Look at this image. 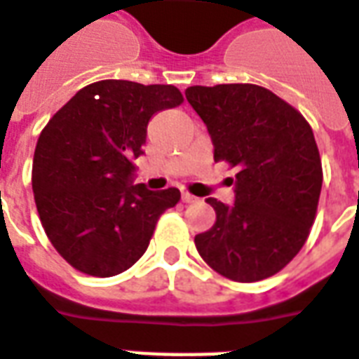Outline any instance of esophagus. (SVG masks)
<instances>
[{"label": "esophagus", "instance_id": "obj_1", "mask_svg": "<svg viewBox=\"0 0 359 359\" xmlns=\"http://www.w3.org/2000/svg\"><path fill=\"white\" fill-rule=\"evenodd\" d=\"M180 200L184 201V203H196V201H198V198H196V196H192V194L182 192L180 194Z\"/></svg>", "mask_w": 359, "mask_h": 359}]
</instances>
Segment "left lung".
<instances>
[{"label": "left lung", "instance_id": "1", "mask_svg": "<svg viewBox=\"0 0 359 359\" xmlns=\"http://www.w3.org/2000/svg\"><path fill=\"white\" fill-rule=\"evenodd\" d=\"M187 100L203 119L215 161L238 169L233 203L209 198L217 220L196 249L228 280L259 281L293 261L314 224L321 159L301 114L264 87L194 85Z\"/></svg>", "mask_w": 359, "mask_h": 359}]
</instances>
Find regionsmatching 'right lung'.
Returning a JSON list of instances; mask_svg holds the SVG:
<instances>
[{"label": "right lung", "mask_w": 359, "mask_h": 359, "mask_svg": "<svg viewBox=\"0 0 359 359\" xmlns=\"http://www.w3.org/2000/svg\"><path fill=\"white\" fill-rule=\"evenodd\" d=\"M180 102L172 85L104 79L76 93L41 131L34 198L47 238L76 270L126 272L148 249L159 215L180 200L177 188L135 184L148 121Z\"/></svg>", "instance_id": "add662e5"}]
</instances>
